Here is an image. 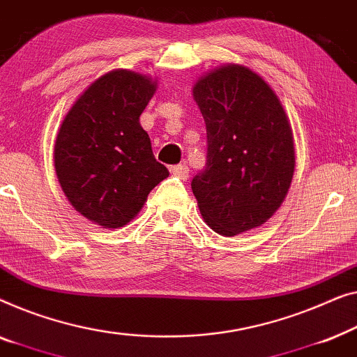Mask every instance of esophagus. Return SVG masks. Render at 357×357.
Listing matches in <instances>:
<instances>
[{
  "instance_id": "esophagus-1",
  "label": "esophagus",
  "mask_w": 357,
  "mask_h": 357,
  "mask_svg": "<svg viewBox=\"0 0 357 357\" xmlns=\"http://www.w3.org/2000/svg\"><path fill=\"white\" fill-rule=\"evenodd\" d=\"M169 172H172L174 176H178L181 179H188V176H189L188 165H174V167L169 168Z\"/></svg>"
}]
</instances>
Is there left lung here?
<instances>
[{
  "label": "left lung",
  "instance_id": "left-lung-1",
  "mask_svg": "<svg viewBox=\"0 0 357 357\" xmlns=\"http://www.w3.org/2000/svg\"><path fill=\"white\" fill-rule=\"evenodd\" d=\"M207 129V163L190 188L210 228L234 236L260 227L283 202L294 173L293 132L265 80L223 66L194 85Z\"/></svg>",
  "mask_w": 357,
  "mask_h": 357
}]
</instances>
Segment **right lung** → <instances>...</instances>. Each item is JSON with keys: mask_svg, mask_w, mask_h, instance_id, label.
Here are the masks:
<instances>
[{"mask_svg": "<svg viewBox=\"0 0 357 357\" xmlns=\"http://www.w3.org/2000/svg\"><path fill=\"white\" fill-rule=\"evenodd\" d=\"M155 82L112 71L90 85L66 114L54 144V168L73 207L103 228H119L142 208L168 168L158 163L139 118Z\"/></svg>", "mask_w": 357, "mask_h": 357, "instance_id": "obj_1", "label": "right lung"}]
</instances>
